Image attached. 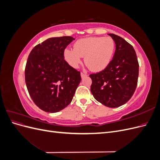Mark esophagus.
I'll return each instance as SVG.
<instances>
[{"label":"esophagus","mask_w":160,"mask_h":160,"mask_svg":"<svg viewBox=\"0 0 160 160\" xmlns=\"http://www.w3.org/2000/svg\"><path fill=\"white\" fill-rule=\"evenodd\" d=\"M87 75H87L86 73H84V72H81V76L82 78H83V77H85V76H87Z\"/></svg>","instance_id":"34e87169"}]
</instances>
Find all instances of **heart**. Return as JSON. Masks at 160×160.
Instances as JSON below:
<instances>
[{
  "label": "heart",
  "mask_w": 160,
  "mask_h": 160,
  "mask_svg": "<svg viewBox=\"0 0 160 160\" xmlns=\"http://www.w3.org/2000/svg\"><path fill=\"white\" fill-rule=\"evenodd\" d=\"M115 49V43L110 37H91L81 38L74 44V49H66L64 58L74 68L81 62L85 57V64L93 71L105 69L111 62Z\"/></svg>",
  "instance_id": "obj_1"
}]
</instances>
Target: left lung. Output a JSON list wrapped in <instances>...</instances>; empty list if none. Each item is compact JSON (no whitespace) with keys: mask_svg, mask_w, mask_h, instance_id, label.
Masks as SVG:
<instances>
[{"mask_svg":"<svg viewBox=\"0 0 160 160\" xmlns=\"http://www.w3.org/2000/svg\"><path fill=\"white\" fill-rule=\"evenodd\" d=\"M115 43L113 59L105 69L89 77L91 91L95 99L115 108L127 103L137 88L139 63L133 47L123 38L108 34Z\"/></svg>","mask_w":160,"mask_h":160,"instance_id":"obj_1","label":"left lung"}]
</instances>
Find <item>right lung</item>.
I'll use <instances>...</instances> for the list:
<instances>
[{"label": "right lung", "instance_id": "1", "mask_svg": "<svg viewBox=\"0 0 160 160\" xmlns=\"http://www.w3.org/2000/svg\"><path fill=\"white\" fill-rule=\"evenodd\" d=\"M72 37L49 38L33 48L25 67V83L33 102L49 113L65 108L81 80L80 71L64 59Z\"/></svg>", "mask_w": 160, "mask_h": 160}]
</instances>
